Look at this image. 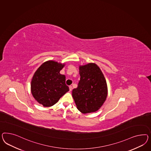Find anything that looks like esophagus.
<instances>
[{
	"instance_id": "obj_1",
	"label": "esophagus",
	"mask_w": 151,
	"mask_h": 151,
	"mask_svg": "<svg viewBox=\"0 0 151 151\" xmlns=\"http://www.w3.org/2000/svg\"><path fill=\"white\" fill-rule=\"evenodd\" d=\"M69 90L70 91H72V90H73V87H72V86H69Z\"/></svg>"
}]
</instances>
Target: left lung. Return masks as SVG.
<instances>
[{
	"label": "left lung",
	"instance_id": "obj_1",
	"mask_svg": "<svg viewBox=\"0 0 151 151\" xmlns=\"http://www.w3.org/2000/svg\"><path fill=\"white\" fill-rule=\"evenodd\" d=\"M80 80L72 96L78 110L83 114L95 112L106 100L108 88L101 70L94 63L79 66Z\"/></svg>",
	"mask_w": 151,
	"mask_h": 151
}]
</instances>
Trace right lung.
<instances>
[{"mask_svg": "<svg viewBox=\"0 0 151 151\" xmlns=\"http://www.w3.org/2000/svg\"><path fill=\"white\" fill-rule=\"evenodd\" d=\"M64 66L53 60L45 61L34 73L31 83V93L43 106H52L69 91L65 83V75L60 73Z\"/></svg>", "mask_w": 151, "mask_h": 151, "instance_id": "add662e5", "label": "right lung"}]
</instances>
